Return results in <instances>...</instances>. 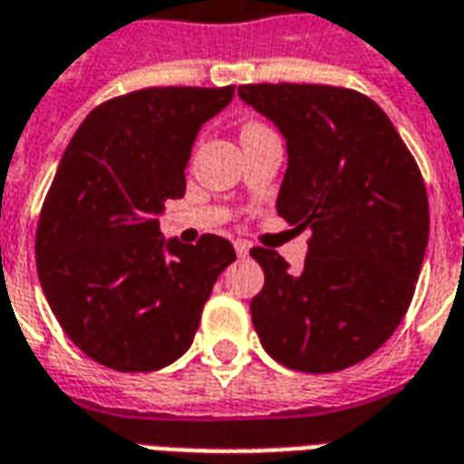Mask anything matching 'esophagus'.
<instances>
[{"mask_svg":"<svg viewBox=\"0 0 464 464\" xmlns=\"http://www.w3.org/2000/svg\"><path fill=\"white\" fill-rule=\"evenodd\" d=\"M233 248H236V253H238L241 258H246V256H248V251H251V243L238 238V241H233Z\"/></svg>","mask_w":464,"mask_h":464,"instance_id":"34e87169","label":"esophagus"}]
</instances>
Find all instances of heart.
<instances>
[{"instance_id": "heart-1", "label": "heart", "mask_w": 464, "mask_h": 464, "mask_svg": "<svg viewBox=\"0 0 464 464\" xmlns=\"http://www.w3.org/2000/svg\"><path fill=\"white\" fill-rule=\"evenodd\" d=\"M251 126H256V123H251Z\"/></svg>"}]
</instances>
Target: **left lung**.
Wrapping results in <instances>:
<instances>
[{
  "label": "left lung",
  "instance_id": "left-lung-1",
  "mask_svg": "<svg viewBox=\"0 0 464 464\" xmlns=\"http://www.w3.org/2000/svg\"><path fill=\"white\" fill-rule=\"evenodd\" d=\"M238 96L281 131L288 166L276 211L311 228L301 273L271 248L253 328L273 360L335 372L372 355L408 313L430 236L425 183L372 99L321 84H246Z\"/></svg>",
  "mask_w": 464,
  "mask_h": 464
}]
</instances>
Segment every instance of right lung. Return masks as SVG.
<instances>
[{
  "label": "right lung",
  "mask_w": 464,
  "mask_h": 464,
  "mask_svg": "<svg viewBox=\"0 0 464 464\" xmlns=\"http://www.w3.org/2000/svg\"><path fill=\"white\" fill-rule=\"evenodd\" d=\"M233 89H141L96 106L76 129L36 228V273L79 350L106 368L149 372L191 348L233 246L163 238L159 216L186 193L201 126Z\"/></svg>",
  "instance_id": "right-lung-1"
}]
</instances>
